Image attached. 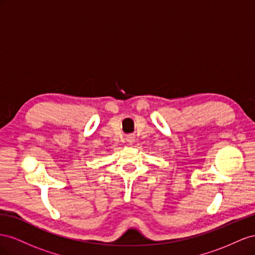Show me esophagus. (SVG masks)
Listing matches in <instances>:
<instances>
[{
	"label": "esophagus",
	"mask_w": 255,
	"mask_h": 255,
	"mask_svg": "<svg viewBox=\"0 0 255 255\" xmlns=\"http://www.w3.org/2000/svg\"><path fill=\"white\" fill-rule=\"evenodd\" d=\"M127 141H128L129 144H132L134 142V137L133 136H128L127 137Z\"/></svg>",
	"instance_id": "obj_1"
}]
</instances>
